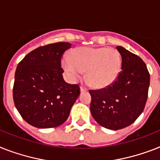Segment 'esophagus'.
<instances>
[{"label": "esophagus", "mask_w": 160, "mask_h": 160, "mask_svg": "<svg viewBox=\"0 0 160 160\" xmlns=\"http://www.w3.org/2000/svg\"><path fill=\"white\" fill-rule=\"evenodd\" d=\"M87 89H85V88H84V87H80V92H84V91H86Z\"/></svg>", "instance_id": "esophagus-1"}]
</instances>
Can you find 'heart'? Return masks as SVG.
<instances>
[{
	"instance_id": "obj_1",
	"label": "heart",
	"mask_w": 160,
	"mask_h": 160,
	"mask_svg": "<svg viewBox=\"0 0 160 160\" xmlns=\"http://www.w3.org/2000/svg\"><path fill=\"white\" fill-rule=\"evenodd\" d=\"M64 58L62 66L71 81H76L85 71L87 83L94 89H105L113 84L122 71V57L118 51L106 48L81 47Z\"/></svg>"
}]
</instances>
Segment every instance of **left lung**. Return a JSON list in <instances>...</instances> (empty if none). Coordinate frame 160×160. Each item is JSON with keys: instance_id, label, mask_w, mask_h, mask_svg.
<instances>
[{"instance_id": "left-lung-1", "label": "left lung", "mask_w": 160, "mask_h": 160, "mask_svg": "<svg viewBox=\"0 0 160 160\" xmlns=\"http://www.w3.org/2000/svg\"><path fill=\"white\" fill-rule=\"evenodd\" d=\"M122 71L108 88L89 90L90 112L94 120L107 129H122L134 122L145 108L150 73L140 57L121 46Z\"/></svg>"}]
</instances>
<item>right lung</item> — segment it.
<instances>
[{"label": "right lung", "mask_w": 160, "mask_h": 160, "mask_svg": "<svg viewBox=\"0 0 160 160\" xmlns=\"http://www.w3.org/2000/svg\"><path fill=\"white\" fill-rule=\"evenodd\" d=\"M71 47L64 42L39 47L17 66L14 102L31 126L52 128L63 124L80 95L79 85L67 84L62 76V54Z\"/></svg>", "instance_id": "obj_1"}]
</instances>
